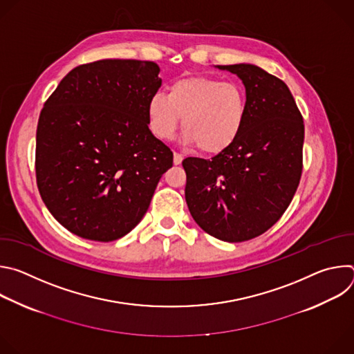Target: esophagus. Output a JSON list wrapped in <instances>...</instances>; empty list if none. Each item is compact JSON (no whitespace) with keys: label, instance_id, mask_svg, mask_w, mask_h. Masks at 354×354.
<instances>
[{"label":"esophagus","instance_id":"esophagus-1","mask_svg":"<svg viewBox=\"0 0 354 354\" xmlns=\"http://www.w3.org/2000/svg\"><path fill=\"white\" fill-rule=\"evenodd\" d=\"M183 161V156L179 153H174V164L175 165H180Z\"/></svg>","mask_w":354,"mask_h":354}]
</instances>
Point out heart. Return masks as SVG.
<instances>
[{
  "label": "heart",
  "mask_w": 354,
  "mask_h": 354,
  "mask_svg": "<svg viewBox=\"0 0 354 354\" xmlns=\"http://www.w3.org/2000/svg\"><path fill=\"white\" fill-rule=\"evenodd\" d=\"M148 123L160 140H171L182 120L185 141L207 154L220 153L241 133L246 118L245 91L213 77L174 81L168 95L157 92L148 100Z\"/></svg>",
  "instance_id": "obj_1"
}]
</instances>
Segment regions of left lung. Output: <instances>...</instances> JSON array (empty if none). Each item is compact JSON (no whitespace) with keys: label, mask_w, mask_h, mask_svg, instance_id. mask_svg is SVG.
Listing matches in <instances>:
<instances>
[{"label":"left lung","mask_w":354,"mask_h":354,"mask_svg":"<svg viewBox=\"0 0 354 354\" xmlns=\"http://www.w3.org/2000/svg\"><path fill=\"white\" fill-rule=\"evenodd\" d=\"M218 68L245 85V123L212 160H183L185 197L200 228L221 241L242 242L266 232L290 206L302 172L304 122L280 78L254 64Z\"/></svg>","instance_id":"8db88e82"}]
</instances>
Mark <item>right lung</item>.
<instances>
[{
	"label": "right lung",
	"mask_w": 354,
	"mask_h": 354,
	"mask_svg": "<svg viewBox=\"0 0 354 354\" xmlns=\"http://www.w3.org/2000/svg\"><path fill=\"white\" fill-rule=\"evenodd\" d=\"M154 62L106 59L71 70L48 96L36 130V182L70 232L109 242L147 213L172 151L148 129L161 86Z\"/></svg>",
	"instance_id": "obj_1"
}]
</instances>
